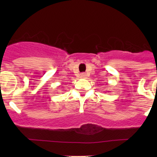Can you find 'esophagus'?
<instances>
[{"label":"esophagus","instance_id":"obj_1","mask_svg":"<svg viewBox=\"0 0 157 157\" xmlns=\"http://www.w3.org/2000/svg\"><path fill=\"white\" fill-rule=\"evenodd\" d=\"M80 76L81 78H86V74H85V73H82V74H80Z\"/></svg>","mask_w":157,"mask_h":157}]
</instances>
